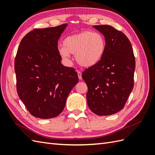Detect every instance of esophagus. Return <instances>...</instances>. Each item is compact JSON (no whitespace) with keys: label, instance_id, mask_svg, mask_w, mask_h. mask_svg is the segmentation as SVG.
Returning <instances> with one entry per match:
<instances>
[{"label":"esophagus","instance_id":"34e87169","mask_svg":"<svg viewBox=\"0 0 155 155\" xmlns=\"http://www.w3.org/2000/svg\"><path fill=\"white\" fill-rule=\"evenodd\" d=\"M78 78H79V80H81L82 79V77H81V73L79 72V71H78Z\"/></svg>","mask_w":155,"mask_h":155}]
</instances>
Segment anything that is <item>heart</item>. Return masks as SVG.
<instances>
[{
  "instance_id": "1",
  "label": "heart",
  "mask_w": 155,
  "mask_h": 155,
  "mask_svg": "<svg viewBox=\"0 0 155 155\" xmlns=\"http://www.w3.org/2000/svg\"><path fill=\"white\" fill-rule=\"evenodd\" d=\"M63 46H59V55L68 60L70 54H75L76 61L82 67H92L102 59L106 48V42L102 35L97 32L84 31L65 37Z\"/></svg>"
}]
</instances>
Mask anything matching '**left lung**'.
<instances>
[{
    "label": "left lung",
    "mask_w": 155,
    "mask_h": 155,
    "mask_svg": "<svg viewBox=\"0 0 155 155\" xmlns=\"http://www.w3.org/2000/svg\"><path fill=\"white\" fill-rule=\"evenodd\" d=\"M93 27L104 35L106 48L100 61L83 72L87 101L94 114L111 115L123 109L133 91L135 58L124 33L109 25Z\"/></svg>",
    "instance_id": "left-lung-1"
}]
</instances>
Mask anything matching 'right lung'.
Here are the masks:
<instances>
[{
    "instance_id": "obj_1",
    "label": "right lung",
    "mask_w": 155,
    "mask_h": 155,
    "mask_svg": "<svg viewBox=\"0 0 155 155\" xmlns=\"http://www.w3.org/2000/svg\"><path fill=\"white\" fill-rule=\"evenodd\" d=\"M34 29L21 41L15 60L17 91L30 113L52 118L63 110L68 96L78 83L74 68L61 64L58 39L67 26Z\"/></svg>"
}]
</instances>
